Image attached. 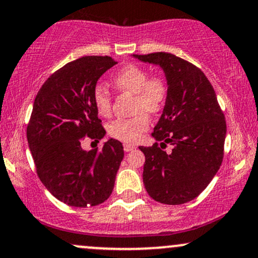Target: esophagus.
I'll return each mask as SVG.
<instances>
[{
    "instance_id": "esophagus-1",
    "label": "esophagus",
    "mask_w": 258,
    "mask_h": 258,
    "mask_svg": "<svg viewBox=\"0 0 258 258\" xmlns=\"http://www.w3.org/2000/svg\"><path fill=\"white\" fill-rule=\"evenodd\" d=\"M136 147L132 146V144H123V150H125L126 153L131 152V150H135Z\"/></svg>"
}]
</instances>
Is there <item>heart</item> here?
Here are the masks:
<instances>
[{
	"instance_id": "b5f03b06",
	"label": "heart",
	"mask_w": 258,
	"mask_h": 258,
	"mask_svg": "<svg viewBox=\"0 0 258 258\" xmlns=\"http://www.w3.org/2000/svg\"><path fill=\"white\" fill-rule=\"evenodd\" d=\"M114 85L120 91L128 92L136 96L133 111L138 112L132 119L115 120L109 126V133L120 141H138L141 135L149 127V116L156 114L165 105L167 98L166 82L161 78H149L143 68L130 64L121 69L112 79ZM92 99L97 111L103 116H108L111 111V96L108 88L103 85H96L92 92Z\"/></svg>"
}]
</instances>
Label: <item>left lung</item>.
Listing matches in <instances>:
<instances>
[{
    "label": "left lung",
    "mask_w": 258,
    "mask_h": 258,
    "mask_svg": "<svg viewBox=\"0 0 258 258\" xmlns=\"http://www.w3.org/2000/svg\"><path fill=\"white\" fill-rule=\"evenodd\" d=\"M159 65L167 98L153 137L160 146L139 147L146 156L143 183L155 201L180 205L195 199L220 170L227 125L210 81L199 68L165 52L133 54ZM166 144L173 146L167 153Z\"/></svg>",
    "instance_id": "1"
}]
</instances>
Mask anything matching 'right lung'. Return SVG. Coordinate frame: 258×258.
<instances>
[{"label":"right lung","mask_w":258,"mask_h":258,"mask_svg":"<svg viewBox=\"0 0 258 258\" xmlns=\"http://www.w3.org/2000/svg\"><path fill=\"white\" fill-rule=\"evenodd\" d=\"M115 64L108 55L70 61L46 80L35 98L26 137L37 174L53 197L70 206L104 203L123 159L116 139L105 142L100 152L81 147L85 137L99 142L105 136L92 92Z\"/></svg>","instance_id":"right-lung-1"}]
</instances>
